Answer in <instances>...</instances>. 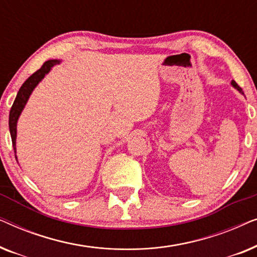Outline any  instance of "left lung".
Here are the masks:
<instances>
[{
  "label": "left lung",
  "instance_id": "1",
  "mask_svg": "<svg viewBox=\"0 0 257 257\" xmlns=\"http://www.w3.org/2000/svg\"><path fill=\"white\" fill-rule=\"evenodd\" d=\"M231 84H233V86L235 87V89H237L238 91H240V92H242V89H241V87H240V86H238V85H237V83H236V82H235V80H233V82H231Z\"/></svg>",
  "mask_w": 257,
  "mask_h": 257
}]
</instances>
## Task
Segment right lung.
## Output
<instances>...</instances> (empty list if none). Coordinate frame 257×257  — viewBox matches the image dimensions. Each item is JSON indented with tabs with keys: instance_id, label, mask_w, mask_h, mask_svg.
<instances>
[{
	"instance_id": "add662e5",
	"label": "right lung",
	"mask_w": 257,
	"mask_h": 257,
	"mask_svg": "<svg viewBox=\"0 0 257 257\" xmlns=\"http://www.w3.org/2000/svg\"><path fill=\"white\" fill-rule=\"evenodd\" d=\"M59 61L57 59H51V61L45 62L43 65L41 66L40 70H37L36 72H34L29 78H28L26 82L23 83V85L21 86L19 90V93L15 98V101H14L12 108H10L9 113V130H10V136H12V142L14 146V151H16V124L17 119H19L21 112H22L24 105H26L28 98H29L30 93L33 92L35 86L37 85L38 83L41 82L42 79L44 78V76L50 71L52 66L58 64ZM16 153V152H15Z\"/></svg>"
}]
</instances>
